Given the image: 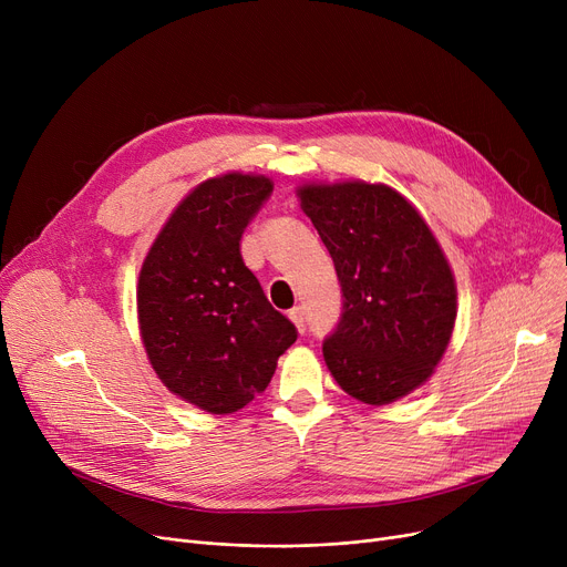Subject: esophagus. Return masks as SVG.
Here are the masks:
<instances>
[{"mask_svg": "<svg viewBox=\"0 0 567 567\" xmlns=\"http://www.w3.org/2000/svg\"><path fill=\"white\" fill-rule=\"evenodd\" d=\"M289 319L293 321L296 331H299V333H303V331H306V312H303V308H293V310H289Z\"/></svg>", "mask_w": 567, "mask_h": 567, "instance_id": "obj_1", "label": "esophagus"}]
</instances>
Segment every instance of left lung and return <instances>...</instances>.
I'll use <instances>...</instances> for the list:
<instances>
[{
	"label": "left lung",
	"instance_id": "1",
	"mask_svg": "<svg viewBox=\"0 0 567 567\" xmlns=\"http://www.w3.org/2000/svg\"><path fill=\"white\" fill-rule=\"evenodd\" d=\"M296 195L342 287L340 323L323 342L333 379L372 406L421 389L449 349L457 317L453 268L430 225L385 184L312 182Z\"/></svg>",
	"mask_w": 567,
	"mask_h": 567
}]
</instances>
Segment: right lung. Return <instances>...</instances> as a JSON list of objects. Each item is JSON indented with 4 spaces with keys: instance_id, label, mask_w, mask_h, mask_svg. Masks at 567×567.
I'll list each match as a JSON object with an SVG mask.
<instances>
[{
    "instance_id": "add662e5",
    "label": "right lung",
    "mask_w": 567,
    "mask_h": 567,
    "mask_svg": "<svg viewBox=\"0 0 567 567\" xmlns=\"http://www.w3.org/2000/svg\"><path fill=\"white\" fill-rule=\"evenodd\" d=\"M271 190V178L252 172L206 178L178 202L140 268L146 359L169 393L206 413L250 404L296 342L241 257L244 229Z\"/></svg>"
}]
</instances>
